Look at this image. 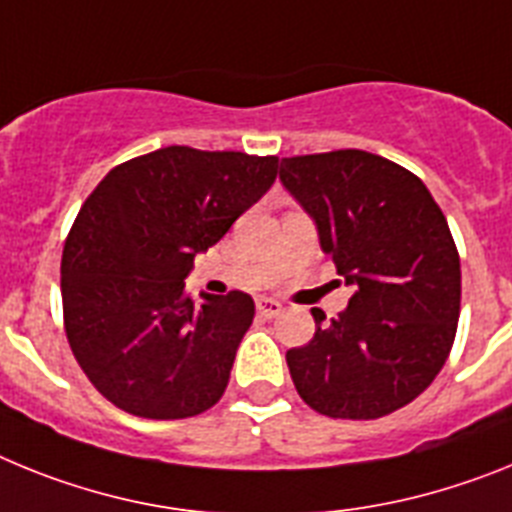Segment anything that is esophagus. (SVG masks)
<instances>
[{
  "mask_svg": "<svg viewBox=\"0 0 512 512\" xmlns=\"http://www.w3.org/2000/svg\"><path fill=\"white\" fill-rule=\"evenodd\" d=\"M257 311H260V317L273 319V317H278V314H281L283 304H281V301H275V299H257Z\"/></svg>",
  "mask_w": 512,
  "mask_h": 512,
  "instance_id": "1",
  "label": "esophagus"
}]
</instances>
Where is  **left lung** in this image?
<instances>
[{
  "instance_id": "8db88e82",
  "label": "left lung",
  "mask_w": 512,
  "mask_h": 512,
  "mask_svg": "<svg viewBox=\"0 0 512 512\" xmlns=\"http://www.w3.org/2000/svg\"><path fill=\"white\" fill-rule=\"evenodd\" d=\"M283 188L306 211L319 247L353 286L348 309L286 353L311 410L376 420L433 384L451 353L461 262L448 221L420 177L361 149L281 159Z\"/></svg>"
}]
</instances>
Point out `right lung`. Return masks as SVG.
<instances>
[{"mask_svg":"<svg viewBox=\"0 0 512 512\" xmlns=\"http://www.w3.org/2000/svg\"><path fill=\"white\" fill-rule=\"evenodd\" d=\"M278 159L164 146L118 164L84 201L61 257L71 353L102 397L149 420H180L219 402L250 293H201L185 278L275 182Z\"/></svg>","mask_w":512,"mask_h":512,"instance_id":"add662e5","label":"right lung"}]
</instances>
